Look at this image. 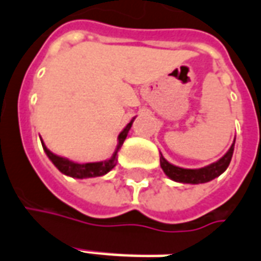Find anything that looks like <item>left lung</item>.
<instances>
[{
    "mask_svg": "<svg viewBox=\"0 0 261 261\" xmlns=\"http://www.w3.org/2000/svg\"><path fill=\"white\" fill-rule=\"evenodd\" d=\"M234 142H233L230 149L227 150V153L223 155L222 159H219L217 163L210 164V165H207L204 168L184 169V168L176 167V165H172L171 163H168L167 160L163 157V154L160 157V165L163 168L164 173L167 174L169 178H172L173 181L184 182V184H200V182L211 181L213 178L218 177L219 174H222L229 167L231 157H233V151H234Z\"/></svg>",
    "mask_w": 261,
    "mask_h": 261,
    "instance_id": "left-lung-1",
    "label": "left lung"
}]
</instances>
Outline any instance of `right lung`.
Listing matches in <instances>:
<instances>
[{
    "label": "right lung",
    "instance_id": "right-lung-1",
    "mask_svg": "<svg viewBox=\"0 0 261 261\" xmlns=\"http://www.w3.org/2000/svg\"><path fill=\"white\" fill-rule=\"evenodd\" d=\"M134 119H131V122L127 124L124 128L122 130V133L119 134L118 137V146H116V150L112 154L110 160H106V161H100V163H87V164H79L74 163V161H70V160L65 159V157H59V155L54 154V153H51L48 149L46 147L44 142L42 141V146L43 150L46 151L47 157L51 160V163L54 164L55 167L58 168L59 172H62L63 174H66V176H70V177L74 178H88V177H97V176H102V174L108 173V172L112 169V168L116 165V154H118V150L122 147L123 142H124V139H126L127 134H128V131H130L131 126H133V122H134Z\"/></svg>",
    "mask_w": 261,
    "mask_h": 261
}]
</instances>
